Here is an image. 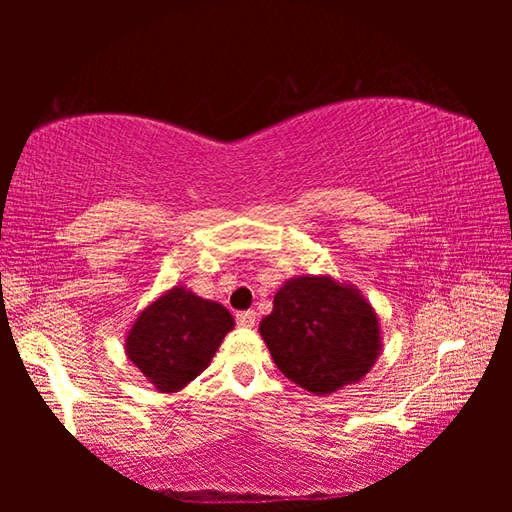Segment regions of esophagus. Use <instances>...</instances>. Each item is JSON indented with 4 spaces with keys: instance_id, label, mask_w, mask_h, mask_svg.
<instances>
[{
    "instance_id": "34e87169",
    "label": "esophagus",
    "mask_w": 512,
    "mask_h": 512,
    "mask_svg": "<svg viewBox=\"0 0 512 512\" xmlns=\"http://www.w3.org/2000/svg\"><path fill=\"white\" fill-rule=\"evenodd\" d=\"M255 320H257V314H255L253 309H250V311H241V314H237V325H239V327H253Z\"/></svg>"
}]
</instances>
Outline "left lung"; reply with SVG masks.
<instances>
[{"mask_svg": "<svg viewBox=\"0 0 512 512\" xmlns=\"http://www.w3.org/2000/svg\"><path fill=\"white\" fill-rule=\"evenodd\" d=\"M259 334L282 375L314 395L359 384L384 345L375 307L354 284L332 275L284 282Z\"/></svg>", "mask_w": 512, "mask_h": 512, "instance_id": "1", "label": "left lung"}]
</instances>
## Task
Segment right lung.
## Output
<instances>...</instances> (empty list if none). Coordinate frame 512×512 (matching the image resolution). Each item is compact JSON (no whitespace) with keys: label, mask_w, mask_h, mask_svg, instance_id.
<instances>
[{"label":"right lung","mask_w":512,"mask_h":512,"mask_svg":"<svg viewBox=\"0 0 512 512\" xmlns=\"http://www.w3.org/2000/svg\"><path fill=\"white\" fill-rule=\"evenodd\" d=\"M235 318L214 300L176 284L135 316L124 350L158 393H178L210 366Z\"/></svg>","instance_id":"right-lung-1"}]
</instances>
